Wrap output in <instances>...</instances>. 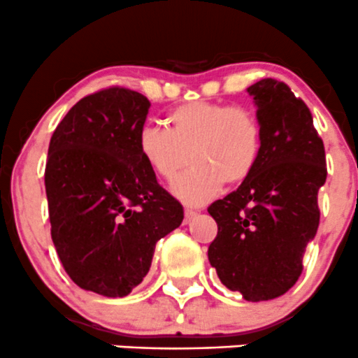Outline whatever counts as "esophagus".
Wrapping results in <instances>:
<instances>
[{
    "instance_id": "obj_1",
    "label": "esophagus",
    "mask_w": 358,
    "mask_h": 358,
    "mask_svg": "<svg viewBox=\"0 0 358 358\" xmlns=\"http://www.w3.org/2000/svg\"><path fill=\"white\" fill-rule=\"evenodd\" d=\"M197 214H199L197 210H195V209H188V207H187V209H185V221L187 222L192 221V219H194Z\"/></svg>"
}]
</instances>
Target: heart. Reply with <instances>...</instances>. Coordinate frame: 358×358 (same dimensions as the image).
Here are the masks:
<instances>
[{"mask_svg":"<svg viewBox=\"0 0 358 358\" xmlns=\"http://www.w3.org/2000/svg\"><path fill=\"white\" fill-rule=\"evenodd\" d=\"M260 122L246 108L210 101H190L171 110L166 129L144 125L137 136V149L146 166L163 182L171 183L183 202H207L226 185H239L250 178L262 156Z\"/></svg>","mask_w":358,"mask_h":358,"instance_id":"obj_1","label":"heart"}]
</instances>
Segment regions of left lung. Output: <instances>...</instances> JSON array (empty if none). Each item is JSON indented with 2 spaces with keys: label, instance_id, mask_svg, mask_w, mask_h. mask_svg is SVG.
I'll return each instance as SVG.
<instances>
[{
  "label": "left lung",
  "instance_id": "8db88e82",
  "mask_svg": "<svg viewBox=\"0 0 358 358\" xmlns=\"http://www.w3.org/2000/svg\"><path fill=\"white\" fill-rule=\"evenodd\" d=\"M246 92L262 127V156L238 190L207 209L217 222L209 262L227 289L258 302L282 296L299 278L320 226L326 156L308 105L287 85L266 78Z\"/></svg>",
  "mask_w": 358,
  "mask_h": 358
}]
</instances>
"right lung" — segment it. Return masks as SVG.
<instances>
[{"label": "right lung", "instance_id": "obj_1", "mask_svg": "<svg viewBox=\"0 0 358 358\" xmlns=\"http://www.w3.org/2000/svg\"><path fill=\"white\" fill-rule=\"evenodd\" d=\"M149 100L125 88L81 98L50 137L45 164L50 236L81 289L124 297L143 282L155 246L183 221L137 149Z\"/></svg>", "mask_w": 358, "mask_h": 358}]
</instances>
